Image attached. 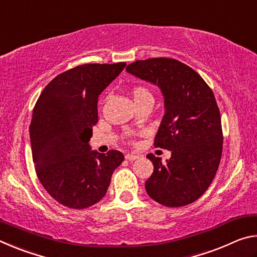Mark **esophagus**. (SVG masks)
<instances>
[{
    "instance_id": "1",
    "label": "esophagus",
    "mask_w": 257,
    "mask_h": 257,
    "mask_svg": "<svg viewBox=\"0 0 257 257\" xmlns=\"http://www.w3.org/2000/svg\"><path fill=\"white\" fill-rule=\"evenodd\" d=\"M125 160H128V161H135V160H137L139 156L138 155H135V154H125Z\"/></svg>"
}]
</instances>
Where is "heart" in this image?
I'll return each mask as SVG.
<instances>
[{"label":"heart","instance_id":"heart-1","mask_svg":"<svg viewBox=\"0 0 257 257\" xmlns=\"http://www.w3.org/2000/svg\"><path fill=\"white\" fill-rule=\"evenodd\" d=\"M132 93H133V97L135 99V103L142 102L147 98L153 99L151 92L144 86H135L132 90Z\"/></svg>","mask_w":257,"mask_h":257}]
</instances>
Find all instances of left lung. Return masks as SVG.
Here are the masks:
<instances>
[{"mask_svg":"<svg viewBox=\"0 0 257 257\" xmlns=\"http://www.w3.org/2000/svg\"><path fill=\"white\" fill-rule=\"evenodd\" d=\"M127 72L160 87L165 113L154 146L171 151L162 163L147 154L154 171L146 180L147 194L169 207L185 206L198 199L211 185L222 154L221 115L214 94L198 73L169 58L138 60Z\"/></svg>","mask_w":257,"mask_h":257,"instance_id":"obj_1","label":"left lung"}]
</instances>
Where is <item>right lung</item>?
I'll return each mask as SVG.
<instances>
[{"instance_id": "1", "label": "right lung", "mask_w": 257, "mask_h": 257, "mask_svg": "<svg viewBox=\"0 0 257 257\" xmlns=\"http://www.w3.org/2000/svg\"><path fill=\"white\" fill-rule=\"evenodd\" d=\"M125 62L89 63L60 73L35 104L29 125L33 161L41 184L56 202L86 208L105 196L123 154L90 151L98 96Z\"/></svg>"}]
</instances>
